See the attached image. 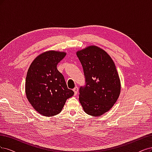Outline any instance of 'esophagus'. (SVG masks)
Instances as JSON below:
<instances>
[{"label": "esophagus", "mask_w": 152, "mask_h": 152, "mask_svg": "<svg viewBox=\"0 0 152 152\" xmlns=\"http://www.w3.org/2000/svg\"><path fill=\"white\" fill-rule=\"evenodd\" d=\"M73 91L75 92V95H76L77 94V92H78V88L77 86H76L74 89H73Z\"/></svg>", "instance_id": "obj_1"}]
</instances>
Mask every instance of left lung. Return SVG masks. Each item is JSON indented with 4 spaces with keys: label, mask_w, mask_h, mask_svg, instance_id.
I'll return each instance as SVG.
<instances>
[{
    "label": "left lung",
    "mask_w": 152,
    "mask_h": 152,
    "mask_svg": "<svg viewBox=\"0 0 152 152\" xmlns=\"http://www.w3.org/2000/svg\"><path fill=\"white\" fill-rule=\"evenodd\" d=\"M83 68L86 85L80 88L79 100L88 115L108 112L118 99L121 81L115 64L102 48L90 45L76 52Z\"/></svg>",
    "instance_id": "8db88e82"
}]
</instances>
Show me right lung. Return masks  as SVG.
I'll use <instances>...</instances> for the list:
<instances>
[{"label": "right lung", "mask_w": 152, "mask_h": 152, "mask_svg": "<svg viewBox=\"0 0 152 152\" xmlns=\"http://www.w3.org/2000/svg\"><path fill=\"white\" fill-rule=\"evenodd\" d=\"M66 55L49 50L38 56L28 70L25 93L30 104L39 114L52 117L59 114L74 91L67 88L64 77L57 66Z\"/></svg>", "instance_id": "1"}]
</instances>
